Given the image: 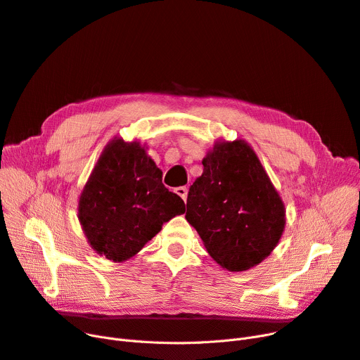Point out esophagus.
Masks as SVG:
<instances>
[{"mask_svg": "<svg viewBox=\"0 0 360 360\" xmlns=\"http://www.w3.org/2000/svg\"><path fill=\"white\" fill-rule=\"evenodd\" d=\"M175 193H176L184 201H186V195H188V188H186V186H178L176 190H175Z\"/></svg>", "mask_w": 360, "mask_h": 360, "instance_id": "34e87169", "label": "esophagus"}]
</instances>
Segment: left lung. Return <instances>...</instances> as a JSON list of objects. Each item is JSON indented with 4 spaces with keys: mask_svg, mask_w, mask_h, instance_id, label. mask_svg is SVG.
I'll return each mask as SVG.
<instances>
[{
    "mask_svg": "<svg viewBox=\"0 0 360 360\" xmlns=\"http://www.w3.org/2000/svg\"><path fill=\"white\" fill-rule=\"evenodd\" d=\"M202 166L188 193L185 219L223 269L248 270L278 243L285 204L247 141L214 143Z\"/></svg>",
    "mask_w": 360,
    "mask_h": 360,
    "instance_id": "left-lung-1",
    "label": "left lung"
}]
</instances>
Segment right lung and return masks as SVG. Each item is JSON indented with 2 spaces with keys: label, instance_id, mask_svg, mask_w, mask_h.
<instances>
[{
  "label": "right lung",
  "instance_id": "1",
  "mask_svg": "<svg viewBox=\"0 0 360 360\" xmlns=\"http://www.w3.org/2000/svg\"><path fill=\"white\" fill-rule=\"evenodd\" d=\"M182 213V198L162 184V170L146 148L117 137L102 151L79 200L90 247L115 262L134 257L163 223Z\"/></svg>",
  "mask_w": 360,
  "mask_h": 360
}]
</instances>
